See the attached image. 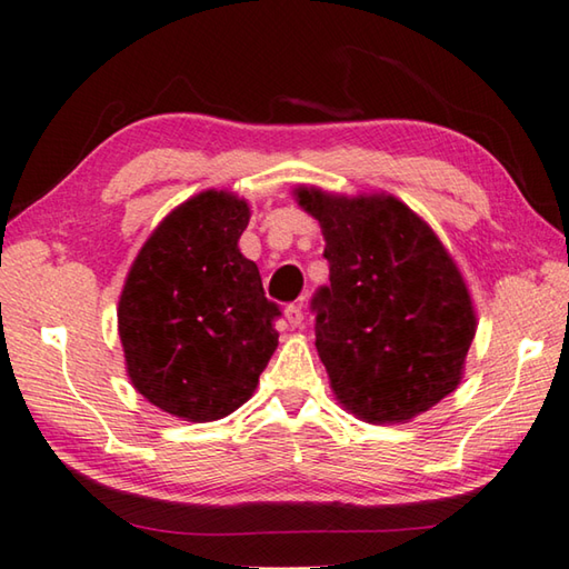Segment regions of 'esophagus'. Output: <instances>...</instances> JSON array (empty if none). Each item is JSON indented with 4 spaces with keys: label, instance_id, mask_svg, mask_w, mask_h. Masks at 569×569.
I'll use <instances>...</instances> for the list:
<instances>
[{
    "label": "esophagus",
    "instance_id": "1",
    "mask_svg": "<svg viewBox=\"0 0 569 569\" xmlns=\"http://www.w3.org/2000/svg\"><path fill=\"white\" fill-rule=\"evenodd\" d=\"M286 320H288V326H291V328H301L303 326L301 306H288L286 308Z\"/></svg>",
    "mask_w": 569,
    "mask_h": 569
}]
</instances>
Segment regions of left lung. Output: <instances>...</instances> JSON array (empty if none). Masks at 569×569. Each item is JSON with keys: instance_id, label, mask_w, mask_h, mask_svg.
<instances>
[{"instance_id": "1", "label": "left lung", "mask_w": 569, "mask_h": 569, "mask_svg": "<svg viewBox=\"0 0 569 569\" xmlns=\"http://www.w3.org/2000/svg\"><path fill=\"white\" fill-rule=\"evenodd\" d=\"M320 223L330 286L313 298L316 348L336 400L376 426L408 422L460 386L478 328L460 268L392 193L298 186Z\"/></svg>"}]
</instances>
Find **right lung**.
Returning <instances> with one entry per match:
<instances>
[{"instance_id": "right-lung-1", "label": "right lung", "mask_w": 569, "mask_h": 569, "mask_svg": "<svg viewBox=\"0 0 569 569\" xmlns=\"http://www.w3.org/2000/svg\"><path fill=\"white\" fill-rule=\"evenodd\" d=\"M246 199L201 191L141 246L119 298L127 373L151 406L189 422L231 416L278 346V306L239 249Z\"/></svg>"}]
</instances>
